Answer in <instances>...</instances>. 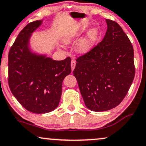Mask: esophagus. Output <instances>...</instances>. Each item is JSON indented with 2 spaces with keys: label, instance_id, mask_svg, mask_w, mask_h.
<instances>
[{
  "label": "esophagus",
  "instance_id": "34e87169",
  "mask_svg": "<svg viewBox=\"0 0 146 146\" xmlns=\"http://www.w3.org/2000/svg\"><path fill=\"white\" fill-rule=\"evenodd\" d=\"M75 66H76V62H75L74 59H72L71 62V68H72V71L74 70Z\"/></svg>",
  "mask_w": 146,
  "mask_h": 146
}]
</instances>
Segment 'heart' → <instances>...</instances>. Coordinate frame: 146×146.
I'll use <instances>...</instances> for the list:
<instances>
[{"mask_svg": "<svg viewBox=\"0 0 146 146\" xmlns=\"http://www.w3.org/2000/svg\"><path fill=\"white\" fill-rule=\"evenodd\" d=\"M79 36L78 31H71L65 34L62 36V41L64 44H70L76 40ZM100 31L98 28L90 29L83 37L76 42L75 49L79 54H86L93 49L95 43L98 40Z\"/></svg>", "mask_w": 146, "mask_h": 146, "instance_id": "heart-1", "label": "heart"}]
</instances>
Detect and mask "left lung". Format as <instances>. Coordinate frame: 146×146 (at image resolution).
<instances>
[{"mask_svg":"<svg viewBox=\"0 0 146 146\" xmlns=\"http://www.w3.org/2000/svg\"><path fill=\"white\" fill-rule=\"evenodd\" d=\"M102 42L76 59L73 74L88 109L104 111L116 107L128 93L135 72L133 47L122 28L106 19Z\"/></svg>","mask_w":146,"mask_h":146,"instance_id":"8db88e82","label":"left lung"}]
</instances>
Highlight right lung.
<instances>
[{
  "label": "right lung",
  "mask_w": 146,
  "mask_h": 146,
  "mask_svg": "<svg viewBox=\"0 0 146 146\" xmlns=\"http://www.w3.org/2000/svg\"><path fill=\"white\" fill-rule=\"evenodd\" d=\"M28 23L18 35L9 53V85L19 103L27 110L44 114L58 106L62 82L71 73V59L53 60L30 47L32 33L42 23Z\"/></svg>",
  "instance_id": "add662e5"
}]
</instances>
